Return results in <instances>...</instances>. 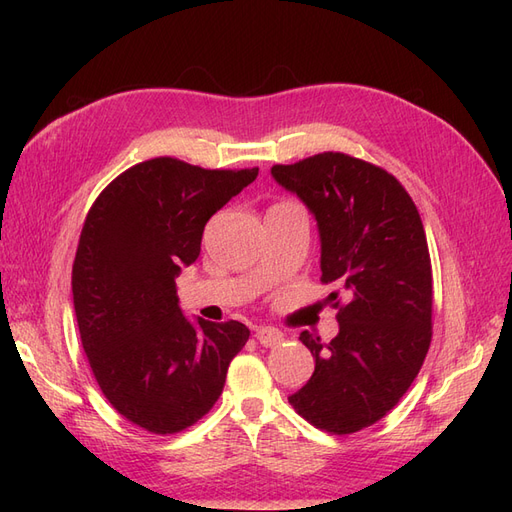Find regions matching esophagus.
<instances>
[{"instance_id": "34e87169", "label": "esophagus", "mask_w": 512, "mask_h": 512, "mask_svg": "<svg viewBox=\"0 0 512 512\" xmlns=\"http://www.w3.org/2000/svg\"><path fill=\"white\" fill-rule=\"evenodd\" d=\"M256 339L260 346L275 348L284 342V333L273 329V327H260V329H256Z\"/></svg>"}]
</instances>
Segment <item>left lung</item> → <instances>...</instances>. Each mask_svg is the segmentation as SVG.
<instances>
[{"label": "left lung", "mask_w": 512, "mask_h": 512, "mask_svg": "<svg viewBox=\"0 0 512 512\" xmlns=\"http://www.w3.org/2000/svg\"><path fill=\"white\" fill-rule=\"evenodd\" d=\"M271 175L314 213L320 282L337 286L327 301L339 333L329 344L301 333L316 369L288 401L314 427L346 436L393 410L427 356L433 284L425 228L404 185L348 153L275 164Z\"/></svg>", "instance_id": "8db88e82"}]
</instances>
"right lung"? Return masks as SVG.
Returning a JSON list of instances; mask_svg holds the SVG:
<instances>
[{"label":"right lung","instance_id":"add662e5","mask_svg":"<svg viewBox=\"0 0 512 512\" xmlns=\"http://www.w3.org/2000/svg\"><path fill=\"white\" fill-rule=\"evenodd\" d=\"M256 177L153 158L108 183L87 213L72 267L81 342L108 404L145 431L200 421L250 339L237 320L190 322L175 280L198 258L211 215Z\"/></svg>","mask_w":512,"mask_h":512}]
</instances>
